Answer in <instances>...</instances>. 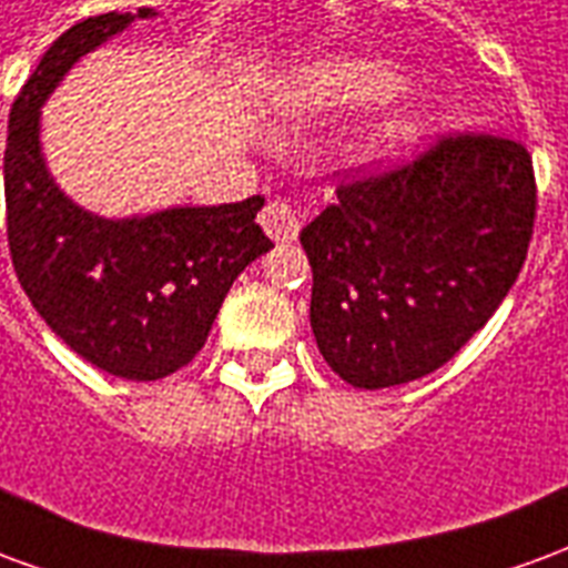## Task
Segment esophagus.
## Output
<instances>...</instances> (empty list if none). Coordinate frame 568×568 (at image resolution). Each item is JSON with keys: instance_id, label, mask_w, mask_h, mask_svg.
Instances as JSON below:
<instances>
[{"instance_id": "34e87169", "label": "esophagus", "mask_w": 568, "mask_h": 568, "mask_svg": "<svg viewBox=\"0 0 568 568\" xmlns=\"http://www.w3.org/2000/svg\"><path fill=\"white\" fill-rule=\"evenodd\" d=\"M258 222L261 227L267 231V236L276 240V243H288V240H295L297 231H301V222H297L295 210H292L285 200H271V203L261 210Z\"/></svg>"}]
</instances>
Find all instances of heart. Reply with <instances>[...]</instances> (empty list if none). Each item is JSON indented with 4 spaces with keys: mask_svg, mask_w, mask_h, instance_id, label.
I'll return each mask as SVG.
<instances>
[{
    "mask_svg": "<svg viewBox=\"0 0 568 568\" xmlns=\"http://www.w3.org/2000/svg\"><path fill=\"white\" fill-rule=\"evenodd\" d=\"M398 88V75L393 69L365 63V60H334L320 67L304 69L288 84V100L304 109H341V105H365L383 100ZM405 112H393L362 130L356 142L349 145L356 158H374L393 145L407 130Z\"/></svg>",
    "mask_w": 568,
    "mask_h": 568,
    "instance_id": "1",
    "label": "heart"
}]
</instances>
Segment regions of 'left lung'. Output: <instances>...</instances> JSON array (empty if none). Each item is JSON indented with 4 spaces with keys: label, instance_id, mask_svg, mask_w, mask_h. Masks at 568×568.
I'll return each instance as SVG.
<instances>
[{
    "label": "left lung",
    "instance_id": "8db88e82",
    "mask_svg": "<svg viewBox=\"0 0 568 568\" xmlns=\"http://www.w3.org/2000/svg\"><path fill=\"white\" fill-rule=\"evenodd\" d=\"M536 194L526 145L468 130L395 166L349 170L301 231L310 325L334 374L386 389L447 365L524 267Z\"/></svg>",
    "mask_w": 568,
    "mask_h": 568
}]
</instances>
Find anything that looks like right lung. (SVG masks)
Returning <instances> with one entry per match:
<instances>
[{
    "mask_svg": "<svg viewBox=\"0 0 568 568\" xmlns=\"http://www.w3.org/2000/svg\"><path fill=\"white\" fill-rule=\"evenodd\" d=\"M130 20L133 11H109L69 27L20 88L8 118L6 227L20 288L69 349L124 381H161L197 356L234 280L273 243L255 222L261 194L109 222L48 175L39 105Z\"/></svg>",
    "mask_w": 568,
    "mask_h": 568,
    "instance_id": "right-lung-1",
    "label": "right lung"
}]
</instances>
